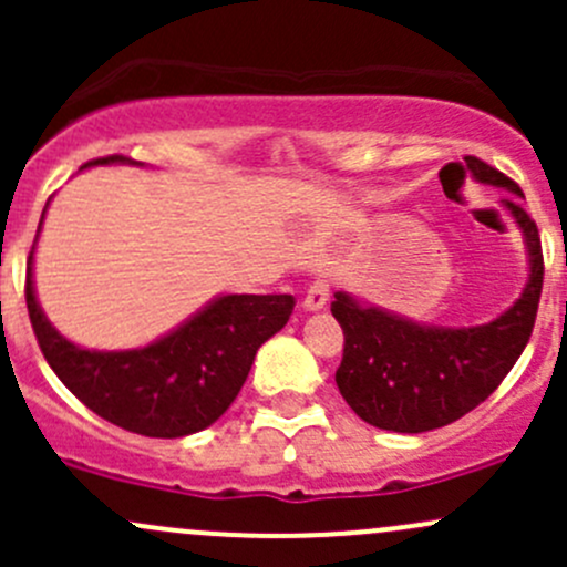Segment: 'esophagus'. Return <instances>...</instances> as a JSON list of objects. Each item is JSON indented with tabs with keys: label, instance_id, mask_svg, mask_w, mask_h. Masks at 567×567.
<instances>
[{
	"label": "esophagus",
	"instance_id": "esophagus-1",
	"mask_svg": "<svg viewBox=\"0 0 567 567\" xmlns=\"http://www.w3.org/2000/svg\"><path fill=\"white\" fill-rule=\"evenodd\" d=\"M326 301H329V282H326V279H316L305 296V310L307 312L323 310Z\"/></svg>",
	"mask_w": 567,
	"mask_h": 567
}]
</instances>
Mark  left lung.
<instances>
[{
    "instance_id": "8db88e82",
    "label": "left lung",
    "mask_w": 567,
    "mask_h": 567,
    "mask_svg": "<svg viewBox=\"0 0 567 567\" xmlns=\"http://www.w3.org/2000/svg\"><path fill=\"white\" fill-rule=\"evenodd\" d=\"M477 183L522 188L480 158H466ZM516 219L529 257L527 285L502 316L480 326H431L364 305L337 290L331 316L342 326L346 348L337 386L368 425L394 433H425L461 420L502 384L527 348L543 288L540 236L527 210L502 199Z\"/></svg>"
}]
</instances>
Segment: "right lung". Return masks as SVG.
<instances>
[{"mask_svg":"<svg viewBox=\"0 0 567 567\" xmlns=\"http://www.w3.org/2000/svg\"><path fill=\"white\" fill-rule=\"evenodd\" d=\"M109 164L140 162L106 156L84 167ZM32 257L35 247L27 262V310L45 362L90 411L140 436L181 439L214 425L241 392L257 348L293 312V296L225 293L151 346L95 351L62 337L40 310Z\"/></svg>","mask_w":567,"mask_h":567,"instance_id":"1","label":"right lung"}]
</instances>
